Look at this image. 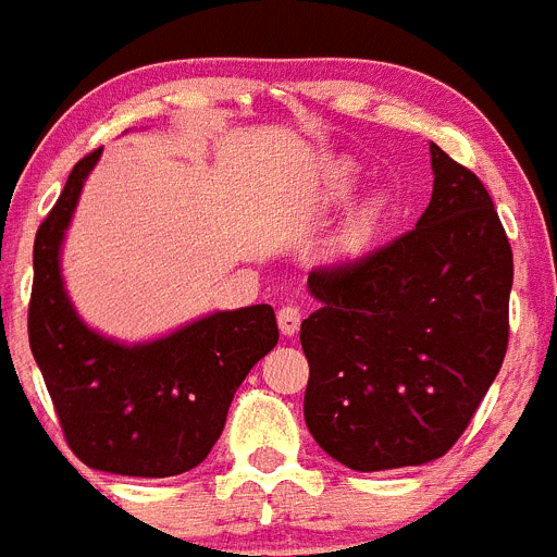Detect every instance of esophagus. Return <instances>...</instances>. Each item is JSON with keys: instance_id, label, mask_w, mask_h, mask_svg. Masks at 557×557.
<instances>
[{"instance_id": "34e87169", "label": "esophagus", "mask_w": 557, "mask_h": 557, "mask_svg": "<svg viewBox=\"0 0 557 557\" xmlns=\"http://www.w3.org/2000/svg\"><path fill=\"white\" fill-rule=\"evenodd\" d=\"M300 320H302V314L297 306H283L277 311V325L286 336H294L297 331H300Z\"/></svg>"}]
</instances>
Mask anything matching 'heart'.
I'll list each match as a JSON object with an SVG mask.
<instances>
[{"instance_id": "1", "label": "heart", "mask_w": 557, "mask_h": 557, "mask_svg": "<svg viewBox=\"0 0 557 557\" xmlns=\"http://www.w3.org/2000/svg\"><path fill=\"white\" fill-rule=\"evenodd\" d=\"M350 189H354V170L345 163V166H339V170L334 172V177H331V195H334V198H345ZM380 214L382 207L376 200L359 209V214L354 218V240H366L373 228H376V223H380Z\"/></svg>"}]
</instances>
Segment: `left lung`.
I'll return each mask as SVG.
<instances>
[{"mask_svg": "<svg viewBox=\"0 0 557 557\" xmlns=\"http://www.w3.org/2000/svg\"><path fill=\"white\" fill-rule=\"evenodd\" d=\"M416 228L308 274L306 424L339 465L373 473L445 456L502 371L512 249L475 172L430 144Z\"/></svg>", "mask_w": 557, "mask_h": 557, "instance_id": "1", "label": "left lung"}]
</instances>
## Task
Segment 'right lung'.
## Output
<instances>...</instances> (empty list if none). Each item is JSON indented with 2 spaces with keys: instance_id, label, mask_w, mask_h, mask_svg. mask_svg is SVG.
<instances>
[{
  "instance_id": "obj_1",
  "label": "right lung",
  "mask_w": 557,
  "mask_h": 557,
  "mask_svg": "<svg viewBox=\"0 0 557 557\" xmlns=\"http://www.w3.org/2000/svg\"><path fill=\"white\" fill-rule=\"evenodd\" d=\"M101 149L70 172L33 243L27 336L70 450L92 470L181 475L207 459L246 373L280 339L271 306L218 311L170 336L121 345L78 320L64 292V232Z\"/></svg>"
}]
</instances>
